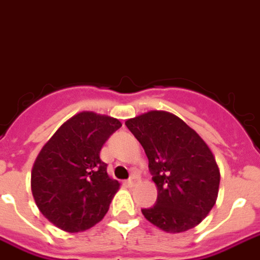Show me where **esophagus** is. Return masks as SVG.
Returning <instances> with one entry per match:
<instances>
[{"instance_id": "esophagus-1", "label": "esophagus", "mask_w": 260, "mask_h": 260, "mask_svg": "<svg viewBox=\"0 0 260 260\" xmlns=\"http://www.w3.org/2000/svg\"><path fill=\"white\" fill-rule=\"evenodd\" d=\"M139 181V178H137V175H134L132 178L128 180V185H131V187H134V185H136V183Z\"/></svg>"}]
</instances>
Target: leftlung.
<instances>
[{
    "label": "left lung",
    "instance_id": "obj_1",
    "mask_svg": "<svg viewBox=\"0 0 260 260\" xmlns=\"http://www.w3.org/2000/svg\"><path fill=\"white\" fill-rule=\"evenodd\" d=\"M148 157L157 187L156 204L144 218L166 233L193 229L216 203L220 172L206 141L166 111H149L125 121Z\"/></svg>",
    "mask_w": 260,
    "mask_h": 260
}]
</instances>
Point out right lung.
Masks as SVG:
<instances>
[{
    "label": "right lung",
    "instance_id": "obj_1",
    "mask_svg": "<svg viewBox=\"0 0 260 260\" xmlns=\"http://www.w3.org/2000/svg\"><path fill=\"white\" fill-rule=\"evenodd\" d=\"M120 126L111 116L80 112L40 151L31 193L41 214L62 231H85L108 212L120 183L109 178L100 151Z\"/></svg>",
    "mask_w": 260,
    "mask_h": 260
}]
</instances>
